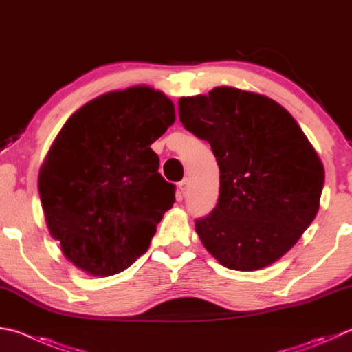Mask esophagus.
Segmentation results:
<instances>
[{
	"mask_svg": "<svg viewBox=\"0 0 352 352\" xmlns=\"http://www.w3.org/2000/svg\"><path fill=\"white\" fill-rule=\"evenodd\" d=\"M188 189H189V180L188 178H183V180L178 183V192H180L182 195H186Z\"/></svg>",
	"mask_w": 352,
	"mask_h": 352,
	"instance_id": "esophagus-1",
	"label": "esophagus"
}]
</instances>
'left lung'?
Masks as SVG:
<instances>
[{
  "mask_svg": "<svg viewBox=\"0 0 352 352\" xmlns=\"http://www.w3.org/2000/svg\"><path fill=\"white\" fill-rule=\"evenodd\" d=\"M178 112L220 168L219 203L195 220L204 248L229 270L274 263L317 215L324 169L309 140L285 107L235 87L183 97Z\"/></svg>",
  "mask_w": 352,
  "mask_h": 352,
  "instance_id": "8db88e82",
  "label": "left lung"
}]
</instances>
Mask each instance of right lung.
Here are the masks:
<instances>
[{
  "label": "right lung",
  "instance_id": "right-lung-1",
  "mask_svg": "<svg viewBox=\"0 0 352 352\" xmlns=\"http://www.w3.org/2000/svg\"><path fill=\"white\" fill-rule=\"evenodd\" d=\"M174 121L163 92L137 86L89 101L63 126L38 190L49 231L76 267L113 276L148 251L175 201L151 144Z\"/></svg>",
  "mask_w": 352,
  "mask_h": 352
}]
</instances>
